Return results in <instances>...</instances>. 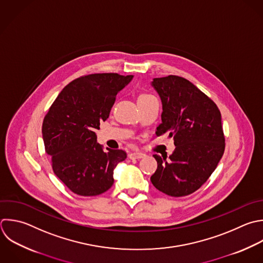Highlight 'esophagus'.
<instances>
[{"mask_svg":"<svg viewBox=\"0 0 263 263\" xmlns=\"http://www.w3.org/2000/svg\"><path fill=\"white\" fill-rule=\"evenodd\" d=\"M128 157L130 159H139V158H143L145 157V154L142 153V152H130L128 154Z\"/></svg>","mask_w":263,"mask_h":263,"instance_id":"1","label":"esophagus"}]
</instances>
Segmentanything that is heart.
<instances>
[{"label":"heart","mask_w":263,"mask_h":263,"mask_svg":"<svg viewBox=\"0 0 263 263\" xmlns=\"http://www.w3.org/2000/svg\"><path fill=\"white\" fill-rule=\"evenodd\" d=\"M150 97H152V96H150V95H147V93H143V95H141V96L139 97V99H138V100H142V99H147V98H150Z\"/></svg>","instance_id":"b5f03b06"}]
</instances>
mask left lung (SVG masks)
<instances>
[{
    "label": "left lung",
    "instance_id": "8db88e82",
    "mask_svg": "<svg viewBox=\"0 0 263 263\" xmlns=\"http://www.w3.org/2000/svg\"><path fill=\"white\" fill-rule=\"evenodd\" d=\"M151 85L162 104L156 135L168 132L176 146L168 157L153 155L157 170L151 182L167 195L185 196L209 179L224 153L221 113L210 98L185 78H154Z\"/></svg>",
    "mask_w": 263,
    "mask_h": 263
}]
</instances>
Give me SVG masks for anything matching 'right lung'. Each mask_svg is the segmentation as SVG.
Instances as JSON below:
<instances>
[{"label": "right lung", "mask_w": 263, "mask_h": 263, "mask_svg": "<svg viewBox=\"0 0 263 263\" xmlns=\"http://www.w3.org/2000/svg\"><path fill=\"white\" fill-rule=\"evenodd\" d=\"M134 76L91 74L68 84L46 114L42 136L54 174L74 193L95 196L114 183V170L126 158L97 142L96 130L109 117L117 93Z\"/></svg>", "instance_id": "right-lung-1"}]
</instances>
